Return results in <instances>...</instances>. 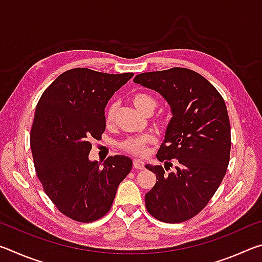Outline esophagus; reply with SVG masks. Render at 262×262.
<instances>
[{
	"label": "esophagus",
	"instance_id": "obj_1",
	"mask_svg": "<svg viewBox=\"0 0 262 262\" xmlns=\"http://www.w3.org/2000/svg\"><path fill=\"white\" fill-rule=\"evenodd\" d=\"M133 166H134L136 170H143L144 164L143 162L140 161V159H134V161H133Z\"/></svg>",
	"mask_w": 262,
	"mask_h": 262
}]
</instances>
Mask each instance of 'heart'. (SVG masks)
<instances>
[{"label":"heart","mask_w":262,"mask_h":262,"mask_svg":"<svg viewBox=\"0 0 262 262\" xmlns=\"http://www.w3.org/2000/svg\"><path fill=\"white\" fill-rule=\"evenodd\" d=\"M132 103L141 113L147 114L152 113L157 106V99L151 94L148 92H136L132 96ZM115 115H117V103H111L107 105L105 110V120L106 123H113ZM156 136L154 134H142L139 136L127 137L120 143V148L127 154H130L133 156H144L147 154V149L149 145L154 144L156 142Z\"/></svg>","instance_id":"heart-1"}]
</instances>
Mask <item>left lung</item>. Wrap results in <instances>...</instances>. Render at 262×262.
<instances>
[{
	"instance_id": "left-lung-1",
	"label": "left lung",
	"mask_w": 262,
	"mask_h": 262,
	"mask_svg": "<svg viewBox=\"0 0 262 262\" xmlns=\"http://www.w3.org/2000/svg\"><path fill=\"white\" fill-rule=\"evenodd\" d=\"M134 82L170 104L173 117L157 158L178 164L168 174L162 166L145 165L157 178L145 194V207L165 223L188 221L208 205L229 165L231 128L224 99L209 81L187 68L142 73Z\"/></svg>"
}]
</instances>
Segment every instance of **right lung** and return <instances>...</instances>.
Returning <instances> with one entry per match:
<instances>
[{
	"label": "right lung",
	"instance_id": "obj_1",
	"mask_svg": "<svg viewBox=\"0 0 262 262\" xmlns=\"http://www.w3.org/2000/svg\"><path fill=\"white\" fill-rule=\"evenodd\" d=\"M134 76L74 68L48 86L35 108L30 143L42 188L62 214L90 223L112 207L130 158L110 156L100 166L89 161L91 140L101 139L111 97Z\"/></svg>",
	"mask_w": 262,
	"mask_h": 262
}]
</instances>
